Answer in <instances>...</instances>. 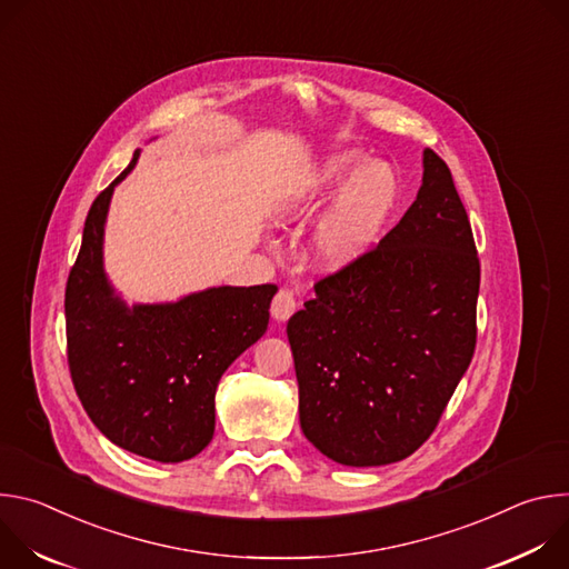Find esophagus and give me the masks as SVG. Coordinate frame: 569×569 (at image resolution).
I'll return each instance as SVG.
<instances>
[{
  "label": "esophagus",
  "instance_id": "1",
  "mask_svg": "<svg viewBox=\"0 0 569 569\" xmlns=\"http://www.w3.org/2000/svg\"><path fill=\"white\" fill-rule=\"evenodd\" d=\"M295 310H297V297H295V292L288 290V288H281V290L277 292V297L272 299V308H270L272 317H274L277 321H286V319H290V315H292Z\"/></svg>",
  "mask_w": 569,
  "mask_h": 569
}]
</instances>
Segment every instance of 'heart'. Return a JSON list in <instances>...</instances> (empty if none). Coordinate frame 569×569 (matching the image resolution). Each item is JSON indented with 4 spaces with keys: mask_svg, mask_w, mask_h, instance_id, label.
<instances>
[{
    "mask_svg": "<svg viewBox=\"0 0 569 569\" xmlns=\"http://www.w3.org/2000/svg\"><path fill=\"white\" fill-rule=\"evenodd\" d=\"M398 200L400 182L391 167L345 148L290 176L272 202V218L281 227H299L331 201L312 227L308 259L321 272H342L378 246Z\"/></svg>",
    "mask_w": 569,
    "mask_h": 569,
    "instance_id": "obj_1",
    "label": "heart"
}]
</instances>
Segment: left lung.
Returning a JSON list of instances; mask_svg holds the SVG:
<instances>
[{
  "label": "left lung",
  "mask_w": 569,
  "mask_h": 569,
  "mask_svg": "<svg viewBox=\"0 0 569 569\" xmlns=\"http://www.w3.org/2000/svg\"><path fill=\"white\" fill-rule=\"evenodd\" d=\"M479 259L446 161L423 150L412 207L288 321L306 439L342 466H387L435 432L477 340Z\"/></svg>",
  "instance_id": "left-lung-1"
}]
</instances>
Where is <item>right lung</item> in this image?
I'll list each match as a JSON object with an SVG mask.
<instances>
[{
	"label": "right lung",
	"mask_w": 569,
	"mask_h": 569,
	"mask_svg": "<svg viewBox=\"0 0 569 569\" xmlns=\"http://www.w3.org/2000/svg\"><path fill=\"white\" fill-rule=\"evenodd\" d=\"M139 152L88 213L64 290L67 360L88 417L114 446L178 463L213 439L216 387L268 331L277 286H218L128 306L106 274L103 236L112 193Z\"/></svg>",
	"instance_id": "right-lung-1"
}]
</instances>
